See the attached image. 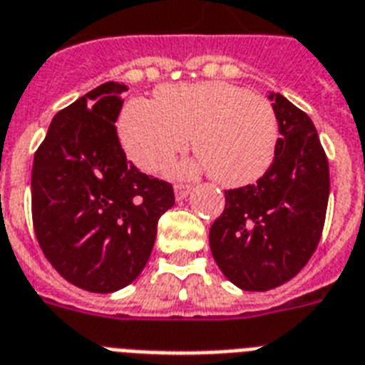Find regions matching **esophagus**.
<instances>
[{"mask_svg":"<svg viewBox=\"0 0 365 365\" xmlns=\"http://www.w3.org/2000/svg\"><path fill=\"white\" fill-rule=\"evenodd\" d=\"M192 192V186L190 185H177L175 186V197L177 200H185L188 194Z\"/></svg>","mask_w":365,"mask_h":365,"instance_id":"34e87169","label":"esophagus"}]
</instances>
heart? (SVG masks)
Returning a JSON list of instances; mask_svg holds the SVG:
<instances>
[{
  "instance_id": "b5f03b06",
  "label": "heart",
  "mask_w": 365,
  "mask_h": 365,
  "mask_svg": "<svg viewBox=\"0 0 365 365\" xmlns=\"http://www.w3.org/2000/svg\"><path fill=\"white\" fill-rule=\"evenodd\" d=\"M126 154L158 173L194 145L200 160L175 169L179 177L211 171L224 186L255 182L275 158L279 122L267 98L230 83L165 86L156 103L133 101L118 124Z\"/></svg>"
}]
</instances>
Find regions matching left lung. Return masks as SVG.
I'll return each mask as SVG.
<instances>
[{
  "label": "left lung",
  "mask_w": 365,
  "mask_h": 365,
  "mask_svg": "<svg viewBox=\"0 0 365 365\" xmlns=\"http://www.w3.org/2000/svg\"><path fill=\"white\" fill-rule=\"evenodd\" d=\"M279 133L275 158L255 185L226 190L209 245L235 287L265 292L305 267L324 228L330 168L313 120L281 94H271Z\"/></svg>",
  "instance_id": "obj_1"
}]
</instances>
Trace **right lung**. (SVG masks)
Listing matches in <instances>:
<instances>
[{
    "label": "right lung",
    "instance_id": "obj_1",
    "mask_svg": "<svg viewBox=\"0 0 365 365\" xmlns=\"http://www.w3.org/2000/svg\"><path fill=\"white\" fill-rule=\"evenodd\" d=\"M126 86L105 83L52 118L34 156L31 218L45 258L75 287L116 292L153 252L173 186L141 173L115 122Z\"/></svg>",
    "mask_w": 365,
    "mask_h": 365
}]
</instances>
